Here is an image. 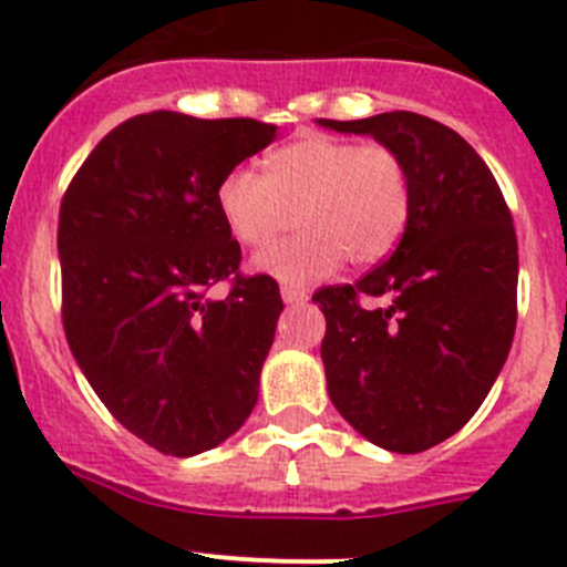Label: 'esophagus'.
Returning <instances> with one entry per match:
<instances>
[{
  "instance_id": "34e87169",
  "label": "esophagus",
  "mask_w": 567,
  "mask_h": 567,
  "mask_svg": "<svg viewBox=\"0 0 567 567\" xmlns=\"http://www.w3.org/2000/svg\"><path fill=\"white\" fill-rule=\"evenodd\" d=\"M280 298L287 300V303H303L309 298L307 289H298V287H280Z\"/></svg>"
}]
</instances>
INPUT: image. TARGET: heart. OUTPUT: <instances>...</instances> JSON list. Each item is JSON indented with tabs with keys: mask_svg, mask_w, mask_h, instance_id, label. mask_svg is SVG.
Segmentation results:
<instances>
[{
	"mask_svg": "<svg viewBox=\"0 0 567 567\" xmlns=\"http://www.w3.org/2000/svg\"><path fill=\"white\" fill-rule=\"evenodd\" d=\"M218 209L244 247H264L298 224L303 233L255 258L289 284L327 278L349 258L372 267L400 244L412 213L405 162L385 144L309 133L269 155L267 175L235 167L218 187Z\"/></svg>",
	"mask_w": 567,
	"mask_h": 567,
	"instance_id": "obj_1",
	"label": "heart"
}]
</instances>
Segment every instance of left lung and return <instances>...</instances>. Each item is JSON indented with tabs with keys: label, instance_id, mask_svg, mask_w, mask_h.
<instances>
[{
	"label": "left lung",
	"instance_id": "left-lung-1",
	"mask_svg": "<svg viewBox=\"0 0 567 567\" xmlns=\"http://www.w3.org/2000/svg\"><path fill=\"white\" fill-rule=\"evenodd\" d=\"M405 162L412 213L394 249L358 284L323 287L320 358L329 398L380 449L417 454L474 417L517 329V233L497 178L463 135L394 110L360 122ZM363 297L383 299L363 308Z\"/></svg>",
	"mask_w": 567,
	"mask_h": 567
}]
</instances>
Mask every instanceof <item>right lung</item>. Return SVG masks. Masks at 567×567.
I'll return each instance as SVG.
<instances>
[{"label":"right lung","instance_id":"obj_1","mask_svg":"<svg viewBox=\"0 0 567 567\" xmlns=\"http://www.w3.org/2000/svg\"><path fill=\"white\" fill-rule=\"evenodd\" d=\"M272 138L255 118L155 110L110 130L64 189L70 352L107 412L155 452H207L258 403L284 300L275 278L240 272L218 187ZM215 282L227 299L208 298Z\"/></svg>","mask_w":567,"mask_h":567}]
</instances>
